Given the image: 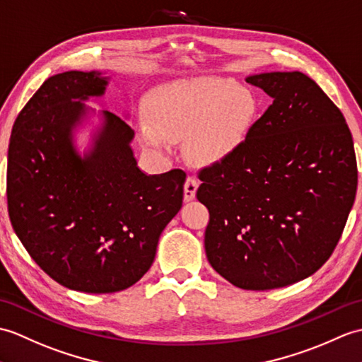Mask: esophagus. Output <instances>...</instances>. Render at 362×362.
Returning <instances> with one entry per match:
<instances>
[{"mask_svg": "<svg viewBox=\"0 0 362 362\" xmlns=\"http://www.w3.org/2000/svg\"><path fill=\"white\" fill-rule=\"evenodd\" d=\"M198 190V181L195 178H187L184 182V202H192Z\"/></svg>", "mask_w": 362, "mask_h": 362, "instance_id": "obj_1", "label": "esophagus"}]
</instances>
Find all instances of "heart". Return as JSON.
<instances>
[{
	"label": "heart",
	"instance_id": "obj_1",
	"mask_svg": "<svg viewBox=\"0 0 362 362\" xmlns=\"http://www.w3.org/2000/svg\"><path fill=\"white\" fill-rule=\"evenodd\" d=\"M260 117L254 90L220 77L178 80L156 88L144 103L142 146L164 151L167 139L186 136V153L198 165L234 156Z\"/></svg>",
	"mask_w": 362,
	"mask_h": 362
}]
</instances>
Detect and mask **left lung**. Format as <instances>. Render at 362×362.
<instances>
[{
  "label": "left lung",
  "mask_w": 362,
  "mask_h": 362,
  "mask_svg": "<svg viewBox=\"0 0 362 362\" xmlns=\"http://www.w3.org/2000/svg\"><path fill=\"white\" fill-rule=\"evenodd\" d=\"M272 98L243 147L203 168L209 263L242 290L307 279L330 259L358 187L351 133L341 110L299 71L246 77Z\"/></svg>",
  "instance_id": "left-lung-1"
}]
</instances>
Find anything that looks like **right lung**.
<instances>
[{
    "mask_svg": "<svg viewBox=\"0 0 362 362\" xmlns=\"http://www.w3.org/2000/svg\"><path fill=\"white\" fill-rule=\"evenodd\" d=\"M99 71L45 80L15 120L7 151V209L15 234L55 282L82 293L127 290L150 269L159 237L182 206L186 173L146 175L122 117L102 111L82 156L74 132L90 98L105 94Z\"/></svg>",
    "mask_w": 362,
    "mask_h": 362,
    "instance_id": "add662e5",
    "label": "right lung"
}]
</instances>
